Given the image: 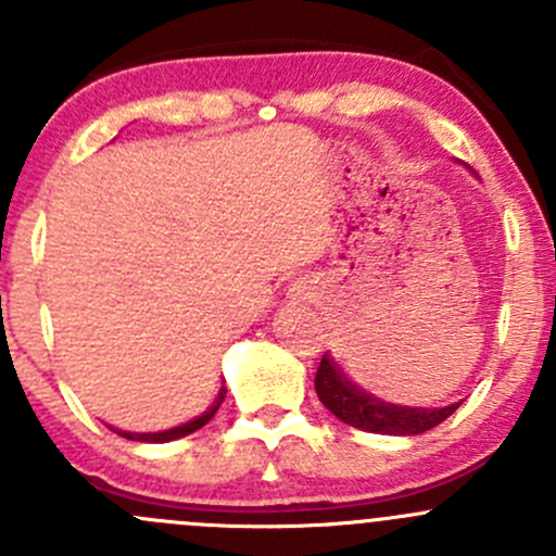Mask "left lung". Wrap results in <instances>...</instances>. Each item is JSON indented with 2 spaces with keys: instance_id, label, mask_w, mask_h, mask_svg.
Masks as SVG:
<instances>
[{
  "instance_id": "obj_1",
  "label": "left lung",
  "mask_w": 556,
  "mask_h": 556,
  "mask_svg": "<svg viewBox=\"0 0 556 556\" xmlns=\"http://www.w3.org/2000/svg\"><path fill=\"white\" fill-rule=\"evenodd\" d=\"M314 390H317L323 406L330 414H336L341 422L366 430V433L382 435H419L452 417L459 406V403H450V406L441 408H414L384 403L382 397L371 395L352 382L330 355H323V361H319Z\"/></svg>"
}]
</instances>
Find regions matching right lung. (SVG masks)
<instances>
[{
    "label": "right lung",
    "instance_id": "obj_1",
    "mask_svg": "<svg viewBox=\"0 0 556 556\" xmlns=\"http://www.w3.org/2000/svg\"><path fill=\"white\" fill-rule=\"evenodd\" d=\"M226 401V387H220V392H217V397L212 401V406L206 408L201 417L190 419V422L185 425H177V428H169V430H161V433H128V430H115L117 435H123V439L128 441H148V444H166V441H174V439H182V435H190L195 433L199 428H204L206 422H210L212 417L217 414V408H220V403Z\"/></svg>",
    "mask_w": 556,
    "mask_h": 556
}]
</instances>
